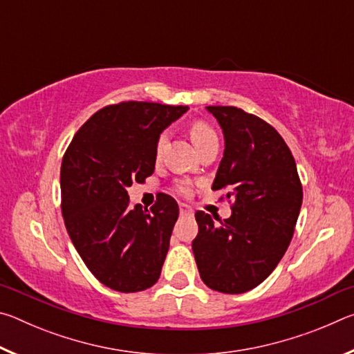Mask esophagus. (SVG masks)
<instances>
[{
  "label": "esophagus",
  "mask_w": 354,
  "mask_h": 354,
  "mask_svg": "<svg viewBox=\"0 0 354 354\" xmlns=\"http://www.w3.org/2000/svg\"><path fill=\"white\" fill-rule=\"evenodd\" d=\"M179 212H181V215H194V211L187 205H179Z\"/></svg>",
  "instance_id": "obj_1"
}]
</instances>
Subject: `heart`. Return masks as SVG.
Masks as SVG:
<instances>
[{"mask_svg":"<svg viewBox=\"0 0 354 354\" xmlns=\"http://www.w3.org/2000/svg\"><path fill=\"white\" fill-rule=\"evenodd\" d=\"M189 136H190L192 142L195 143V147L198 149L206 147L207 143L217 140V134H215L214 128L207 122H205V120H194V122L189 124ZM165 139H167V136L164 133H160L158 136V139H156V145H154L156 158H159L160 156ZM175 189L178 194H181L183 196H190L192 194H194V185H192L190 181H178L175 184Z\"/></svg>","mask_w":354,"mask_h":354,"instance_id":"1","label":"heart"}]
</instances>
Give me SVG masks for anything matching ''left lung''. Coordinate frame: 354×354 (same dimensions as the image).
<instances>
[{
    "mask_svg": "<svg viewBox=\"0 0 354 354\" xmlns=\"http://www.w3.org/2000/svg\"><path fill=\"white\" fill-rule=\"evenodd\" d=\"M225 134L212 190L232 198L231 217L214 222L195 212L192 250L209 289L243 293L259 286L283 259L303 201L295 159L270 123L234 106H207ZM223 198V196H221Z\"/></svg>",
    "mask_w": 354,
    "mask_h": 354,
    "instance_id": "obj_1",
    "label": "left lung"
}]
</instances>
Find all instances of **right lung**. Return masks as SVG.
Wrapping results in <instances>:
<instances>
[{"mask_svg":"<svg viewBox=\"0 0 354 354\" xmlns=\"http://www.w3.org/2000/svg\"><path fill=\"white\" fill-rule=\"evenodd\" d=\"M122 101L95 112L77 129L61 165V207L81 259L112 290L140 292L160 277L179 207L160 194L133 206L128 187L153 175L158 136L187 111Z\"/></svg>","mask_w":354,"mask_h":354,"instance_id":"1","label":"right lung"}]
</instances>
